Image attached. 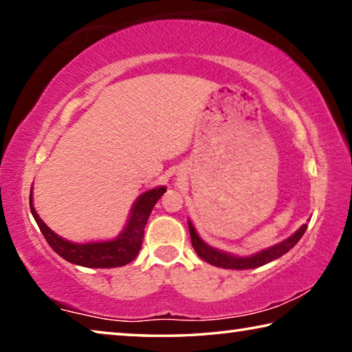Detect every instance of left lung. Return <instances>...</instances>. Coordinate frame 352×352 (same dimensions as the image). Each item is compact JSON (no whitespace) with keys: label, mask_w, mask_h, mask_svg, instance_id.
I'll return each instance as SVG.
<instances>
[{"label":"left lung","mask_w":352,"mask_h":352,"mask_svg":"<svg viewBox=\"0 0 352 352\" xmlns=\"http://www.w3.org/2000/svg\"><path fill=\"white\" fill-rule=\"evenodd\" d=\"M189 225V233H190V242H192V247L201 259L210 262L211 265L220 267V269H234V270H247V269H256V267H261L267 264V262H272L278 258H281L289 250L294 248L298 241L301 239L302 234L306 233L307 225H301L300 230H296L294 234L287 239L276 243V245L269 247L265 250H261V252L250 254V256H234L225 252H220V250L212 248L200 239V236L195 231L194 225L188 220Z\"/></svg>","instance_id":"8db88e82"}]
</instances>
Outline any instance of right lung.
<instances>
[{
    "label": "right lung",
    "instance_id": "1",
    "mask_svg": "<svg viewBox=\"0 0 352 352\" xmlns=\"http://www.w3.org/2000/svg\"><path fill=\"white\" fill-rule=\"evenodd\" d=\"M164 192V186L142 192L133 204L126 228L115 239L100 242L77 243L57 236L50 226H46L43 220L38 217L37 211H35L32 205V189L31 195H29V206H31L32 216L38 225L41 234L45 236L46 242L65 261L76 265L91 267V269H113V267H122L129 264L140 253L147 219L151 216L155 204Z\"/></svg>",
    "mask_w": 352,
    "mask_h": 352
}]
</instances>
